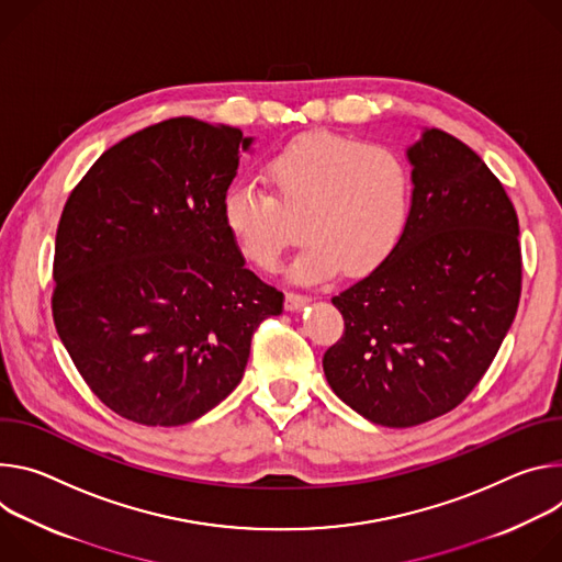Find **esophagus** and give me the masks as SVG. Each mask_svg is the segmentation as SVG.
Segmentation results:
<instances>
[{"instance_id":"obj_1","label":"esophagus","mask_w":562,"mask_h":562,"mask_svg":"<svg viewBox=\"0 0 562 562\" xmlns=\"http://www.w3.org/2000/svg\"><path fill=\"white\" fill-rule=\"evenodd\" d=\"M307 303H310V296H305V294H299V292L285 294V307L290 310V313H296V310H301Z\"/></svg>"}]
</instances>
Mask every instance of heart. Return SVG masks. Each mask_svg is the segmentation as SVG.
Listing matches in <instances>:
<instances>
[{
    "label": "heart",
    "instance_id": "b5f03b06",
    "mask_svg": "<svg viewBox=\"0 0 562 562\" xmlns=\"http://www.w3.org/2000/svg\"><path fill=\"white\" fill-rule=\"evenodd\" d=\"M266 190L236 182L223 194V225L240 255L274 270L299 232L290 277L319 283L339 270L361 277L400 243L411 207V173L389 147L337 134H305L263 165Z\"/></svg>",
    "mask_w": 562,
    "mask_h": 562
}]
</instances>
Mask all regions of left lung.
Masks as SVG:
<instances>
[{
	"instance_id": "8db88e82",
	"label": "left lung",
	"mask_w": 562,
	"mask_h": 562,
	"mask_svg": "<svg viewBox=\"0 0 562 562\" xmlns=\"http://www.w3.org/2000/svg\"><path fill=\"white\" fill-rule=\"evenodd\" d=\"M411 210L389 259L333 296L346 333L324 355L361 417L406 428L453 411L507 337L522 281L518 216L484 160L442 130L406 149Z\"/></svg>"
}]
</instances>
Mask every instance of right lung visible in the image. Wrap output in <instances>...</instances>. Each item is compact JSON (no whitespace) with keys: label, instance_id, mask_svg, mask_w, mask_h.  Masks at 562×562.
<instances>
[{"label":"right lung","instance_id":"add662e5","mask_svg":"<svg viewBox=\"0 0 562 562\" xmlns=\"http://www.w3.org/2000/svg\"><path fill=\"white\" fill-rule=\"evenodd\" d=\"M255 138L171 117L106 149L61 212L53 322L89 389L120 417L180 426L243 380L283 292L245 268L223 194Z\"/></svg>","mask_w":562,"mask_h":562}]
</instances>
